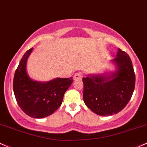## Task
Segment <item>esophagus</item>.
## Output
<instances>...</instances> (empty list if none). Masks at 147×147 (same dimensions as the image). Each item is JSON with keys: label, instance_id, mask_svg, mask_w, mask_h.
<instances>
[{"label": "esophagus", "instance_id": "1", "mask_svg": "<svg viewBox=\"0 0 147 147\" xmlns=\"http://www.w3.org/2000/svg\"><path fill=\"white\" fill-rule=\"evenodd\" d=\"M82 77V74L81 72H77L74 74V80H78V79H81Z\"/></svg>", "mask_w": 147, "mask_h": 147}]
</instances>
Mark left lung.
Returning <instances> with one entry per match:
<instances>
[{
  "label": "left lung",
  "mask_w": 147,
  "mask_h": 147,
  "mask_svg": "<svg viewBox=\"0 0 147 147\" xmlns=\"http://www.w3.org/2000/svg\"><path fill=\"white\" fill-rule=\"evenodd\" d=\"M113 62L117 67L114 73L88 75L82 78L84 102L98 115H113L121 111L134 91L136 75L129 55L119 49Z\"/></svg>",
  "instance_id": "1"
}]
</instances>
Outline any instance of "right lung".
Wrapping results in <instances>:
<instances>
[{"mask_svg": "<svg viewBox=\"0 0 147 147\" xmlns=\"http://www.w3.org/2000/svg\"><path fill=\"white\" fill-rule=\"evenodd\" d=\"M32 49L26 51L16 69L13 90L18 105L26 115L33 118H44L60 108L64 94L74 80L71 77L45 82L32 80L26 72L27 60Z\"/></svg>", "mask_w": 147, "mask_h": 147, "instance_id": "right-lung-1", "label": "right lung"}]
</instances>
